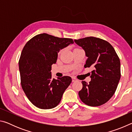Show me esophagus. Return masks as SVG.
Here are the masks:
<instances>
[{
  "label": "esophagus",
  "instance_id": "esophagus-1",
  "mask_svg": "<svg viewBox=\"0 0 132 132\" xmlns=\"http://www.w3.org/2000/svg\"><path fill=\"white\" fill-rule=\"evenodd\" d=\"M71 78H72V81H73V82H75V81H76L77 80L76 79L75 77H72Z\"/></svg>",
  "mask_w": 132,
  "mask_h": 132
}]
</instances>
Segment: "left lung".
<instances>
[{"label":"left lung","instance_id":"obj_1","mask_svg":"<svg viewBox=\"0 0 132 132\" xmlns=\"http://www.w3.org/2000/svg\"><path fill=\"white\" fill-rule=\"evenodd\" d=\"M74 41L87 57L84 68H94L89 83L81 82L80 98L88 106L101 105L110 100L117 90L120 79L119 58L113 46L105 40L90 37Z\"/></svg>","mask_w":132,"mask_h":132}]
</instances>
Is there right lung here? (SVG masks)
<instances>
[{
  "label": "right lung",
  "instance_id": "obj_1",
  "mask_svg": "<svg viewBox=\"0 0 132 132\" xmlns=\"http://www.w3.org/2000/svg\"><path fill=\"white\" fill-rule=\"evenodd\" d=\"M73 43L71 38L43 33L32 38L23 48L19 62L21 87L28 100L37 108H55L70 84V77L52 79L51 71L60 50Z\"/></svg>",
  "mask_w": 132,
  "mask_h": 132
}]
</instances>
